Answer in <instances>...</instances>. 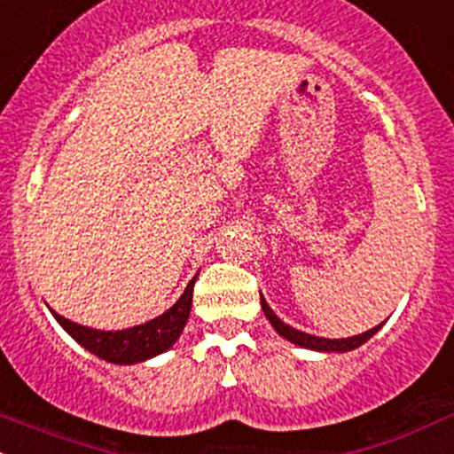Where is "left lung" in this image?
Instances as JSON below:
<instances>
[{
  "instance_id": "left-lung-1",
  "label": "left lung",
  "mask_w": 454,
  "mask_h": 454,
  "mask_svg": "<svg viewBox=\"0 0 454 454\" xmlns=\"http://www.w3.org/2000/svg\"><path fill=\"white\" fill-rule=\"evenodd\" d=\"M260 303H262V310H264L266 319L270 321V325H273L275 332H278L279 336H284V339L291 340V343L299 345V348L315 349V352H352V349L361 348L363 343H367V340L372 339V336L382 328V324H380V325H376V328L363 332V334L348 336V339H324V336L308 334V332L295 330L293 325L284 324V321L279 319V317L275 315L273 310H270L269 303H266V299L262 295H260Z\"/></svg>"
}]
</instances>
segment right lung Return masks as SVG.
Returning <instances> with one entry per match:
<instances>
[{
    "instance_id": "obj_1",
    "label": "right lung",
    "mask_w": 454,
    "mask_h": 454,
    "mask_svg": "<svg viewBox=\"0 0 454 454\" xmlns=\"http://www.w3.org/2000/svg\"><path fill=\"white\" fill-rule=\"evenodd\" d=\"M194 282L196 275L185 286L184 295L176 299L175 306L168 308L163 315L126 330L106 332L87 328V325L65 319V317H60L54 310L52 315L76 343H81L89 352L96 354L98 358L106 363H115V365H135V363H144L148 358L157 356V354H163L176 343L185 324H188L190 308H192Z\"/></svg>"
}]
</instances>
